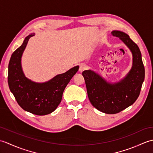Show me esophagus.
<instances>
[{
    "instance_id": "34e87169",
    "label": "esophagus",
    "mask_w": 153,
    "mask_h": 153,
    "mask_svg": "<svg viewBox=\"0 0 153 153\" xmlns=\"http://www.w3.org/2000/svg\"><path fill=\"white\" fill-rule=\"evenodd\" d=\"M87 68V66H86V65L85 64H81L80 65H79V71H81V72H82V71H83V70H85V69Z\"/></svg>"
}]
</instances>
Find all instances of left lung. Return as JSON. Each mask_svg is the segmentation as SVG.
I'll use <instances>...</instances> for the list:
<instances>
[{
	"label": "left lung",
	"mask_w": 153,
	"mask_h": 153,
	"mask_svg": "<svg viewBox=\"0 0 153 153\" xmlns=\"http://www.w3.org/2000/svg\"><path fill=\"white\" fill-rule=\"evenodd\" d=\"M113 36L120 38L130 49L133 54V66L123 79L110 84L91 70H85L87 95L92 105L99 111L114 114L133 105L140 94L145 79V68L138 46L129 35L120 31H113Z\"/></svg>",
	"instance_id": "8db88e82"
}]
</instances>
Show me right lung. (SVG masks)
Returning <instances> with one entry per match:
<instances>
[{
	"mask_svg": "<svg viewBox=\"0 0 153 153\" xmlns=\"http://www.w3.org/2000/svg\"><path fill=\"white\" fill-rule=\"evenodd\" d=\"M33 35V33L25 37L23 44L12 53L8 64V83L10 90L23 109L35 115L43 116L53 112L59 105L65 88L78 71L79 66L57 75L47 82H31L23 73L21 58L29 39Z\"/></svg>",
	"mask_w": 153,
	"mask_h": 153,
	"instance_id": "add662e5",
	"label": "right lung"
}]
</instances>
